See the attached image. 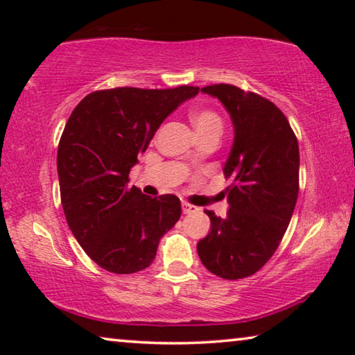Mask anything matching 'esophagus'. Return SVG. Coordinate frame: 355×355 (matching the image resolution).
<instances>
[{"instance_id": "34e87169", "label": "esophagus", "mask_w": 355, "mask_h": 355, "mask_svg": "<svg viewBox=\"0 0 355 355\" xmlns=\"http://www.w3.org/2000/svg\"><path fill=\"white\" fill-rule=\"evenodd\" d=\"M182 209H183L184 214H191V213H196L197 211V208L194 205H191V203H188V202H183L182 203Z\"/></svg>"}]
</instances>
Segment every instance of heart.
<instances>
[{"label": "heart", "mask_w": 355, "mask_h": 355, "mask_svg": "<svg viewBox=\"0 0 355 355\" xmlns=\"http://www.w3.org/2000/svg\"><path fill=\"white\" fill-rule=\"evenodd\" d=\"M191 120L197 133H200V131H207V130H219V131L222 130V120L214 111H209V110L196 111L191 116Z\"/></svg>", "instance_id": "b5f03b06"}]
</instances>
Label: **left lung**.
<instances>
[{"label":"left lung","mask_w":355,"mask_h":355,"mask_svg":"<svg viewBox=\"0 0 355 355\" xmlns=\"http://www.w3.org/2000/svg\"><path fill=\"white\" fill-rule=\"evenodd\" d=\"M203 94L218 98L233 123V146L224 173L228 211L207 214L211 230L197 243L209 272L227 280L261 269L284 238L299 192V146L285 114L272 101L232 84H213Z\"/></svg>","instance_id":"8db88e82"}]
</instances>
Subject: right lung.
<instances>
[{"label": "right lung", "mask_w": 355, "mask_h": 355, "mask_svg": "<svg viewBox=\"0 0 355 355\" xmlns=\"http://www.w3.org/2000/svg\"><path fill=\"white\" fill-rule=\"evenodd\" d=\"M199 87H116L84 97L70 114L58 147L65 219L100 268L133 274L155 260L159 239L182 214L173 194L150 197L128 188L131 167L167 116Z\"/></svg>", "instance_id": "add662e5"}]
</instances>
